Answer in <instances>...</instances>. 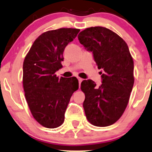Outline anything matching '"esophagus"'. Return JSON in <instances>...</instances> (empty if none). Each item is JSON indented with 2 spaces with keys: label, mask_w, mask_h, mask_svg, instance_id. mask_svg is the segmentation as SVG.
<instances>
[{
  "label": "esophagus",
  "mask_w": 152,
  "mask_h": 152,
  "mask_svg": "<svg viewBox=\"0 0 152 152\" xmlns=\"http://www.w3.org/2000/svg\"><path fill=\"white\" fill-rule=\"evenodd\" d=\"M77 78H78V83H79V85H80V84H81V81H83V79H82L81 78H79V77H78Z\"/></svg>",
  "instance_id": "esophagus-1"
}]
</instances>
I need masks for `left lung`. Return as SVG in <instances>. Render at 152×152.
I'll list each match as a JSON object with an SVG mask.
<instances>
[{"label": "left lung", "mask_w": 152, "mask_h": 152, "mask_svg": "<svg viewBox=\"0 0 152 152\" xmlns=\"http://www.w3.org/2000/svg\"><path fill=\"white\" fill-rule=\"evenodd\" d=\"M78 38L103 70L100 86L91 79L81 82L86 118L96 126L112 125L124 112L134 86V61L129 47L118 34L102 26L86 28Z\"/></svg>", "instance_id": "1"}]
</instances>
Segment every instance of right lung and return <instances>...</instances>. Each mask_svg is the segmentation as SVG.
<instances>
[{
  "mask_svg": "<svg viewBox=\"0 0 152 152\" xmlns=\"http://www.w3.org/2000/svg\"><path fill=\"white\" fill-rule=\"evenodd\" d=\"M80 30L59 28L40 35L26 56L23 65V85L33 116L43 126L54 129L64 121V114L74 91L76 77L59 78L55 73L62 68L66 46Z\"/></svg>",
  "mask_w": 152,
  "mask_h": 152,
  "instance_id": "obj_1",
  "label": "right lung"
}]
</instances>
